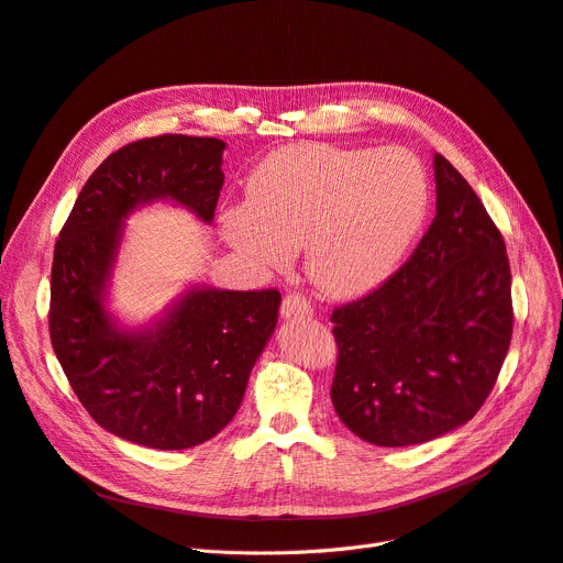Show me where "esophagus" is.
Returning a JSON list of instances; mask_svg holds the SVG:
<instances>
[{
	"instance_id": "34e87169",
	"label": "esophagus",
	"mask_w": 563,
	"mask_h": 563,
	"mask_svg": "<svg viewBox=\"0 0 563 563\" xmlns=\"http://www.w3.org/2000/svg\"><path fill=\"white\" fill-rule=\"evenodd\" d=\"M280 314L285 317V320H291V317H295V320H297V317L312 314V306H310V301L303 295H297V291H289V295L283 299Z\"/></svg>"
}]
</instances>
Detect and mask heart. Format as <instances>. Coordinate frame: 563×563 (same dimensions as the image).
Wrapping results in <instances>:
<instances>
[{"instance_id":"obj_1","label":"heart","mask_w":563,"mask_h":563,"mask_svg":"<svg viewBox=\"0 0 563 563\" xmlns=\"http://www.w3.org/2000/svg\"><path fill=\"white\" fill-rule=\"evenodd\" d=\"M430 200L421 161L400 150L322 142L268 154L249 179V200L225 209L232 246L280 266L303 246L310 280L335 297L379 285L421 230Z\"/></svg>"}]
</instances>
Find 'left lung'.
Masks as SVG:
<instances>
[{"mask_svg":"<svg viewBox=\"0 0 563 563\" xmlns=\"http://www.w3.org/2000/svg\"><path fill=\"white\" fill-rule=\"evenodd\" d=\"M437 216L368 295L333 308L331 400L377 446L430 442L490 396L512 335L506 243L474 188L434 154Z\"/></svg>","mask_w":563,"mask_h":563,"instance_id":"left-lung-1","label":"left lung"}]
</instances>
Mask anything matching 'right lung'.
<instances>
[{
	"mask_svg": "<svg viewBox=\"0 0 563 563\" xmlns=\"http://www.w3.org/2000/svg\"><path fill=\"white\" fill-rule=\"evenodd\" d=\"M223 150V140L190 135L121 146L93 169L55 243L53 350L89 417L140 446L179 451L221 432L278 322V289H190L142 333L119 331L103 306L121 221L137 205L173 198L209 223Z\"/></svg>",
	"mask_w": 563,
	"mask_h": 563,
	"instance_id": "obj_1",
	"label": "right lung"
}]
</instances>
